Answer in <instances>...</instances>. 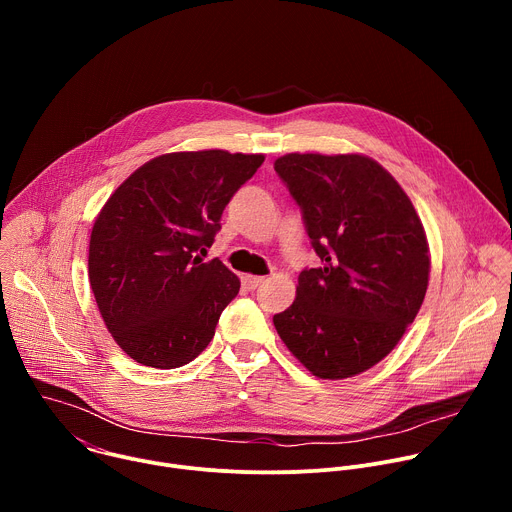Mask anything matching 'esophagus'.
Returning a JSON list of instances; mask_svg holds the SVG:
<instances>
[{"instance_id": "34e87169", "label": "esophagus", "mask_w": 512, "mask_h": 512, "mask_svg": "<svg viewBox=\"0 0 512 512\" xmlns=\"http://www.w3.org/2000/svg\"><path fill=\"white\" fill-rule=\"evenodd\" d=\"M261 283H265V277H261V275H245V285L249 289H257Z\"/></svg>"}]
</instances>
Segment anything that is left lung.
Segmentation results:
<instances>
[{"mask_svg": "<svg viewBox=\"0 0 512 512\" xmlns=\"http://www.w3.org/2000/svg\"><path fill=\"white\" fill-rule=\"evenodd\" d=\"M275 172L302 208L322 267L304 269L275 330L320 379L383 360L415 320L429 281L421 218L397 180L360 154H287Z\"/></svg>", "mask_w": 512, "mask_h": 512, "instance_id": "1", "label": "left lung"}]
</instances>
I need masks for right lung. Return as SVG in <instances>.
Returning a JSON list of instances; mask_svg holds the SVG:
<instances>
[{"label":"right lung","mask_w":512,"mask_h":512,"mask_svg":"<svg viewBox=\"0 0 512 512\" xmlns=\"http://www.w3.org/2000/svg\"><path fill=\"white\" fill-rule=\"evenodd\" d=\"M263 160L225 150L164 154L101 208L89 245L91 289L107 330L135 362L178 369L212 340L241 281L202 255Z\"/></svg>","instance_id":"1"}]
</instances>
